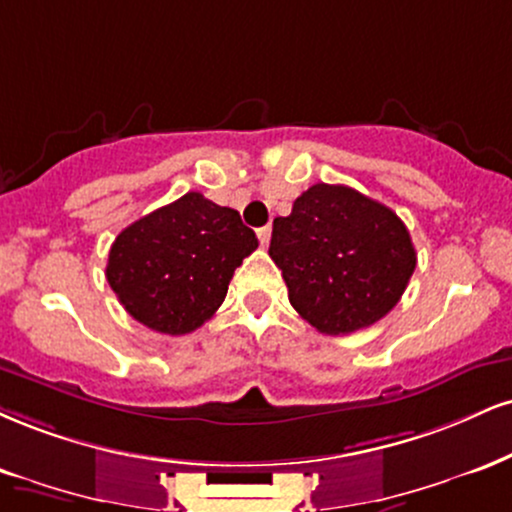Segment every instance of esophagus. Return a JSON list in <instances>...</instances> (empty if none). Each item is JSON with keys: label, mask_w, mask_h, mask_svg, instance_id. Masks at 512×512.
<instances>
[{"label": "esophagus", "mask_w": 512, "mask_h": 512, "mask_svg": "<svg viewBox=\"0 0 512 512\" xmlns=\"http://www.w3.org/2000/svg\"><path fill=\"white\" fill-rule=\"evenodd\" d=\"M257 238H260V243L267 248L269 240H272V226H262V229H257Z\"/></svg>", "instance_id": "esophagus-1"}]
</instances>
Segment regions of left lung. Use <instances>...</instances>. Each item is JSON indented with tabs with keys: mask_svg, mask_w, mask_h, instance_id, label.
Instances as JSON below:
<instances>
[{
	"mask_svg": "<svg viewBox=\"0 0 512 512\" xmlns=\"http://www.w3.org/2000/svg\"><path fill=\"white\" fill-rule=\"evenodd\" d=\"M269 257L300 317L329 336L353 334L396 307L417 264L398 214L348 186L307 188L274 219Z\"/></svg>",
	"mask_w": 512,
	"mask_h": 512,
	"instance_id": "1",
	"label": "left lung"
}]
</instances>
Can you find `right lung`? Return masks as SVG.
<instances>
[{
  "label": "right lung",
  "mask_w": 512,
  "mask_h": 512,
  "mask_svg": "<svg viewBox=\"0 0 512 512\" xmlns=\"http://www.w3.org/2000/svg\"><path fill=\"white\" fill-rule=\"evenodd\" d=\"M255 248V231L236 209L186 193L116 236L107 281L133 319L183 336L219 310L233 272Z\"/></svg>",
  "instance_id": "1"
}]
</instances>
